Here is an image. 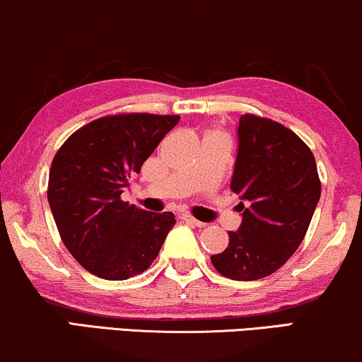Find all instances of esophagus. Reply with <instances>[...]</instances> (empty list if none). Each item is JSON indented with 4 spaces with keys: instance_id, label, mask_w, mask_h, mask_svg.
Returning <instances> with one entry per match:
<instances>
[{
    "instance_id": "34e87169",
    "label": "esophagus",
    "mask_w": 362,
    "mask_h": 362,
    "mask_svg": "<svg viewBox=\"0 0 362 362\" xmlns=\"http://www.w3.org/2000/svg\"><path fill=\"white\" fill-rule=\"evenodd\" d=\"M182 220L185 221V223H188V225H192V226H198V228L205 226V223L195 220V218H193L192 215H188V213H185V215H182Z\"/></svg>"
}]
</instances>
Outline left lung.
I'll list each match as a JSON object with an SVG mask.
<instances>
[{
    "label": "left lung",
    "mask_w": 362,
    "mask_h": 362,
    "mask_svg": "<svg viewBox=\"0 0 362 362\" xmlns=\"http://www.w3.org/2000/svg\"><path fill=\"white\" fill-rule=\"evenodd\" d=\"M231 190L243 221L228 231L230 244L211 264L233 281L271 276L297 251L318 205L322 183L312 151L281 123L243 115Z\"/></svg>",
    "instance_id": "obj_1"
}]
</instances>
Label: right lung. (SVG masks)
Segmentation results:
<instances>
[{"label": "right lung", "instance_id": "1", "mask_svg": "<svg viewBox=\"0 0 362 362\" xmlns=\"http://www.w3.org/2000/svg\"><path fill=\"white\" fill-rule=\"evenodd\" d=\"M180 116H105L75 131L55 154L47 200L60 238L80 266L106 281L149 269L174 213H152L121 200L128 177L139 174Z\"/></svg>", "mask_w": 362, "mask_h": 362}]
</instances>
